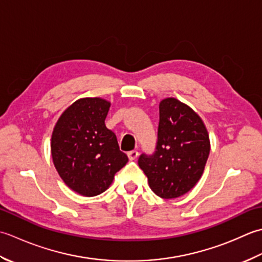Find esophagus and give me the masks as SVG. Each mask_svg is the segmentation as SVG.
Returning a JSON list of instances; mask_svg holds the SVG:
<instances>
[{"label": "esophagus", "instance_id": "esophagus-1", "mask_svg": "<svg viewBox=\"0 0 262 262\" xmlns=\"http://www.w3.org/2000/svg\"><path fill=\"white\" fill-rule=\"evenodd\" d=\"M139 156V152L137 150H131L127 152V157H129L130 161H135V159H137V157Z\"/></svg>", "mask_w": 262, "mask_h": 262}]
</instances>
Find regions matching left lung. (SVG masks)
Masks as SVG:
<instances>
[{"label":"left lung","instance_id":"obj_1","mask_svg":"<svg viewBox=\"0 0 262 262\" xmlns=\"http://www.w3.org/2000/svg\"><path fill=\"white\" fill-rule=\"evenodd\" d=\"M209 151V136L200 116L188 105L170 97L159 104L155 151L141 154L138 164L154 193L173 199L198 183Z\"/></svg>","mask_w":262,"mask_h":262}]
</instances>
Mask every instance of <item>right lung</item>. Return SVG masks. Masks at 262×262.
Segmentation results:
<instances>
[{"label": "right lung", "mask_w": 262, "mask_h": 262, "mask_svg": "<svg viewBox=\"0 0 262 262\" xmlns=\"http://www.w3.org/2000/svg\"><path fill=\"white\" fill-rule=\"evenodd\" d=\"M111 103L82 98L58 119L51 150L57 173L69 188L84 196L98 195L127 163L115 133L105 125Z\"/></svg>", "instance_id": "obj_1"}]
</instances>
